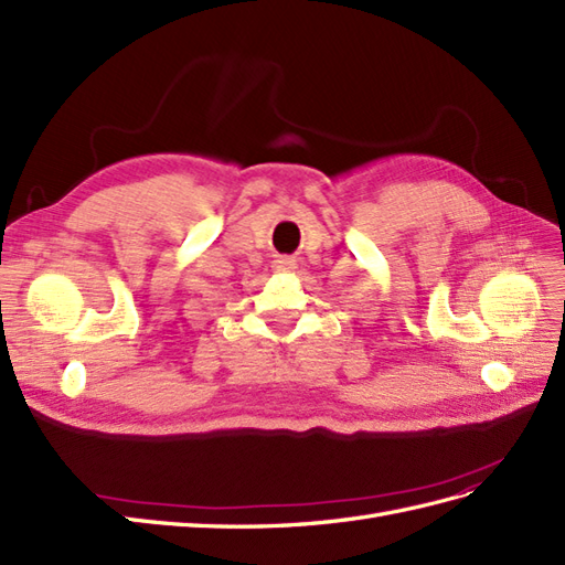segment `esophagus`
<instances>
[{
    "label": "esophagus",
    "mask_w": 565,
    "mask_h": 565,
    "mask_svg": "<svg viewBox=\"0 0 565 565\" xmlns=\"http://www.w3.org/2000/svg\"><path fill=\"white\" fill-rule=\"evenodd\" d=\"M274 271H279V274H286V271H294L296 269V259L294 257H277L274 259Z\"/></svg>",
    "instance_id": "1"
}]
</instances>
